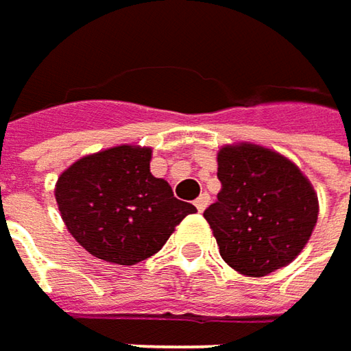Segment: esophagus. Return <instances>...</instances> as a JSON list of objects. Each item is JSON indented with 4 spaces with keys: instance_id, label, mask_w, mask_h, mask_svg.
Here are the masks:
<instances>
[{
    "instance_id": "obj_1",
    "label": "esophagus",
    "mask_w": 351,
    "mask_h": 351,
    "mask_svg": "<svg viewBox=\"0 0 351 351\" xmlns=\"http://www.w3.org/2000/svg\"><path fill=\"white\" fill-rule=\"evenodd\" d=\"M208 202H210V196L206 195V193H202V195L198 196V198L195 200V206L198 208V213H202V210L208 206Z\"/></svg>"
}]
</instances>
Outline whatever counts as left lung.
Instances as JSON below:
<instances>
[{
  "mask_svg": "<svg viewBox=\"0 0 351 351\" xmlns=\"http://www.w3.org/2000/svg\"><path fill=\"white\" fill-rule=\"evenodd\" d=\"M218 200L204 210L222 260L260 278L288 266L318 222V195L298 167L272 149L238 143L217 155Z\"/></svg>",
  "mask_w": 351,
  "mask_h": 351,
  "instance_id": "8db88e82",
  "label": "left lung"
}]
</instances>
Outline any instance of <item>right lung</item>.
<instances>
[{
  "label": "right lung",
  "mask_w": 351,
  "mask_h": 351,
  "mask_svg": "<svg viewBox=\"0 0 351 351\" xmlns=\"http://www.w3.org/2000/svg\"><path fill=\"white\" fill-rule=\"evenodd\" d=\"M151 147L119 145L75 160L55 184L71 237L93 256L133 266L156 254L176 224L196 213L151 173Z\"/></svg>",
  "instance_id": "1"
}]
</instances>
